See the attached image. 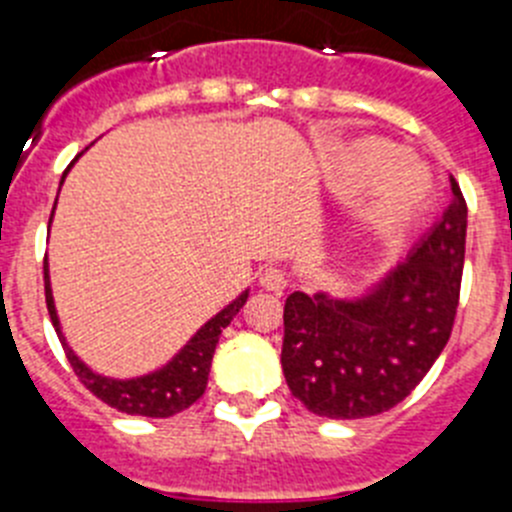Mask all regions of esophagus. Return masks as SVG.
<instances>
[{"label":"esophagus","instance_id":"34e87169","mask_svg":"<svg viewBox=\"0 0 512 512\" xmlns=\"http://www.w3.org/2000/svg\"><path fill=\"white\" fill-rule=\"evenodd\" d=\"M257 280H260L262 288L270 290V293H283V288L288 285V278H285L283 270H280V267H273V265L262 267L260 275H257Z\"/></svg>","mask_w":512,"mask_h":512}]
</instances>
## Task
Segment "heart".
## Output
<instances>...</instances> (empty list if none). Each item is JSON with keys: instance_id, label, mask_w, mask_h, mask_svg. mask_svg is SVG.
I'll return each mask as SVG.
<instances>
[{"instance_id": "1", "label": "heart", "mask_w": 512, "mask_h": 512, "mask_svg": "<svg viewBox=\"0 0 512 512\" xmlns=\"http://www.w3.org/2000/svg\"><path fill=\"white\" fill-rule=\"evenodd\" d=\"M329 176L349 188L372 178L362 201L367 222L377 229L403 224L423 201V183L416 170L403 163L400 147L385 140H359L329 155Z\"/></svg>"}]
</instances>
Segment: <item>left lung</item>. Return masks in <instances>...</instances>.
I'll use <instances>...</instances> for the list:
<instances>
[{
  "instance_id": "8db88e82",
  "label": "left lung",
  "mask_w": 512,
  "mask_h": 512,
  "mask_svg": "<svg viewBox=\"0 0 512 512\" xmlns=\"http://www.w3.org/2000/svg\"><path fill=\"white\" fill-rule=\"evenodd\" d=\"M467 201H451L408 260L372 293L334 301L290 293L283 311V375L290 393L324 418H367L411 395L451 336L462 288Z\"/></svg>"
}]
</instances>
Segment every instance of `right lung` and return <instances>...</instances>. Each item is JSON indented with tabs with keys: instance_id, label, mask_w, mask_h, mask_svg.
I'll list each match as a JSON object with an SVG mask.
<instances>
[{
	"instance_id": "1",
	"label": "right lung",
	"mask_w": 512,
	"mask_h": 512,
	"mask_svg": "<svg viewBox=\"0 0 512 512\" xmlns=\"http://www.w3.org/2000/svg\"><path fill=\"white\" fill-rule=\"evenodd\" d=\"M76 160H73V163H76ZM71 165H68V170H71ZM66 173H63V178H66ZM43 273L45 303H48L50 321H53L55 331H58V339H61L63 349H66V357L68 362H71L73 372L78 375V380L84 382L96 398L104 400V403L112 405V408H117V411L147 418L176 416V413L186 411L188 405H193L201 395H204L206 382H209L211 359H214V349L216 344H219V334H222V329H227L229 321L237 316L239 308L245 306L247 296H250V290H245V293L239 298H234L227 308H222V311L216 313L214 319L206 321V324L191 336V342H188L176 357L170 359L165 367L150 372V375L132 377V380H114V377L96 375L94 370H89V367L73 354V349L68 347L66 336H63L61 331V321H58V313H55L53 290H50L48 275V257H45L43 262Z\"/></svg>"
}]
</instances>
